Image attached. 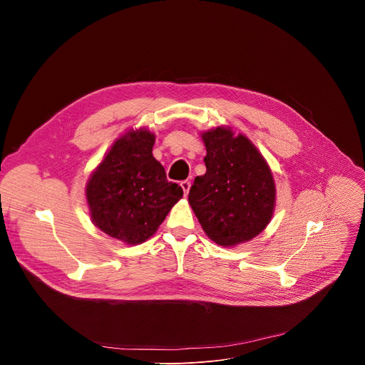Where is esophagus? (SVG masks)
<instances>
[{
  "label": "esophagus",
  "mask_w": 365,
  "mask_h": 365,
  "mask_svg": "<svg viewBox=\"0 0 365 365\" xmlns=\"http://www.w3.org/2000/svg\"><path fill=\"white\" fill-rule=\"evenodd\" d=\"M180 186H182V189H183V192H185V195H187L189 190H190L192 183H190V180H182V182H180Z\"/></svg>",
  "instance_id": "obj_1"
}]
</instances>
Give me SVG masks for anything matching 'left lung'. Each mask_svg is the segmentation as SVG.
I'll list each match as a JSON object with an SVG mask.
<instances>
[{
  "label": "left lung",
  "instance_id": "1",
  "mask_svg": "<svg viewBox=\"0 0 365 365\" xmlns=\"http://www.w3.org/2000/svg\"><path fill=\"white\" fill-rule=\"evenodd\" d=\"M206 173L196 176L189 203L205 234L222 247L250 241L272 220L276 187L263 155L228 128L202 134Z\"/></svg>",
  "mask_w": 365,
  "mask_h": 365
}]
</instances>
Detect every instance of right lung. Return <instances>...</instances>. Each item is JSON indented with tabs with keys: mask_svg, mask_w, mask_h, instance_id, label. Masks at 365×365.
Instances as JSON below:
<instances>
[{
	"mask_svg": "<svg viewBox=\"0 0 365 365\" xmlns=\"http://www.w3.org/2000/svg\"><path fill=\"white\" fill-rule=\"evenodd\" d=\"M154 134L130 131L118 138L92 173L86 199L93 224L113 238L140 244L165 221L183 189L153 158Z\"/></svg>",
	"mask_w": 365,
	"mask_h": 365,
	"instance_id": "obj_1",
	"label": "right lung"
}]
</instances>
